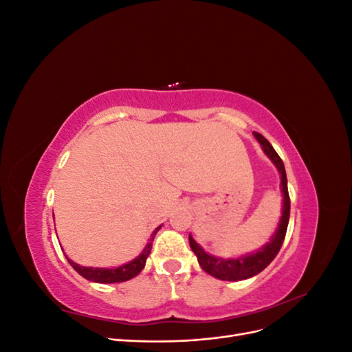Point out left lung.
<instances>
[{"mask_svg":"<svg viewBox=\"0 0 352 352\" xmlns=\"http://www.w3.org/2000/svg\"><path fill=\"white\" fill-rule=\"evenodd\" d=\"M254 138L261 145V150L270 158V162L276 166V168H278V172L280 175V190L283 197L282 214L278 223V228H276L274 233L267 243L263 245V247L258 248L257 251L245 254L242 257H236V258H221V257H216V255H211L202 248L198 242H195L192 236L189 235L190 250H192L194 254L197 255L201 269L220 280L238 282L243 279H250L252 276L263 272L274 260L276 255H278L286 235L287 223H289L291 199H289V194H287V179H286L283 162L278 155V153L274 151V148L270 145V142L265 140L263 135L254 132Z\"/></svg>","mask_w":352,"mask_h":352,"instance_id":"8db88e82","label":"left lung"}]
</instances>
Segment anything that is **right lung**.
<instances>
[{
	"label": "right lung",
	"instance_id": "obj_1",
	"mask_svg": "<svg viewBox=\"0 0 352 352\" xmlns=\"http://www.w3.org/2000/svg\"><path fill=\"white\" fill-rule=\"evenodd\" d=\"M163 225H160L158 228H155V230L151 233L150 239H148L145 248L142 250V252L138 255L136 258H133L132 261L126 263L119 265V267H111V269H105V267H85V265H80L78 263L72 261L69 257L67 261L70 263L72 267L76 270L82 278L88 279L91 282H97V283H120V282H126L131 280L135 276L140 274L142 272V269L145 267V263L148 255L151 252L153 248V241L157 235V232L162 229Z\"/></svg>",
	"mask_w": 352,
	"mask_h": 352
}]
</instances>
